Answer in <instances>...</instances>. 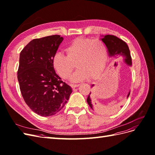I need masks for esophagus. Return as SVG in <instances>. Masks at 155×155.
<instances>
[{
    "label": "esophagus",
    "mask_w": 155,
    "mask_h": 155,
    "mask_svg": "<svg viewBox=\"0 0 155 155\" xmlns=\"http://www.w3.org/2000/svg\"><path fill=\"white\" fill-rule=\"evenodd\" d=\"M79 85V84H70V87L72 88H76Z\"/></svg>",
    "instance_id": "esophagus-1"
}]
</instances>
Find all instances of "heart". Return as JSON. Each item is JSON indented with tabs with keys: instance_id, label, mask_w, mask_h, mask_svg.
<instances>
[{
	"instance_id": "1",
	"label": "heart",
	"mask_w": 155,
	"mask_h": 155,
	"mask_svg": "<svg viewBox=\"0 0 155 155\" xmlns=\"http://www.w3.org/2000/svg\"><path fill=\"white\" fill-rule=\"evenodd\" d=\"M66 55L54 54L51 64L59 76L68 79L75 68H78L70 78L74 82L96 78L106 66L108 51L105 44L100 39L77 38L64 48Z\"/></svg>"
}]
</instances>
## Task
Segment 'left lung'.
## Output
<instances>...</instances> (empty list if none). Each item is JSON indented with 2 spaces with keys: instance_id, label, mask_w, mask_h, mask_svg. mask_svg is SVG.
<instances>
[{
  "instance_id": "left-lung-1",
  "label": "left lung",
  "mask_w": 155,
  "mask_h": 155,
  "mask_svg": "<svg viewBox=\"0 0 155 155\" xmlns=\"http://www.w3.org/2000/svg\"><path fill=\"white\" fill-rule=\"evenodd\" d=\"M101 39L107 46L108 54H109L110 57L122 55L124 57L125 63L127 64H128L129 66L132 65V59H131L130 55V50L128 45L126 44L125 42L119 39L118 37L112 35H106L105 36H103V38ZM94 85H92L91 87H93ZM129 94L130 92H129L127 97H129ZM91 98H93V101L91 100ZM87 101L92 110L95 109L97 112H99L101 111V109H100V104H97L96 103H95L94 96L92 95V94H91V92L89 94Z\"/></svg>"
}]
</instances>
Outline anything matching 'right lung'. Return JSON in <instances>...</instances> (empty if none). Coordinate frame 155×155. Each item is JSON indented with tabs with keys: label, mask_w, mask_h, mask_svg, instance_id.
Returning <instances> with one entry per match:
<instances>
[{
	"label": "right lung",
	"mask_w": 155,
	"mask_h": 155,
	"mask_svg": "<svg viewBox=\"0 0 155 155\" xmlns=\"http://www.w3.org/2000/svg\"><path fill=\"white\" fill-rule=\"evenodd\" d=\"M63 41L59 35L33 39L20 54L17 78L22 97L31 110L41 116L58 113L72 91L51 64Z\"/></svg>",
	"instance_id": "right-lung-1"
}]
</instances>
